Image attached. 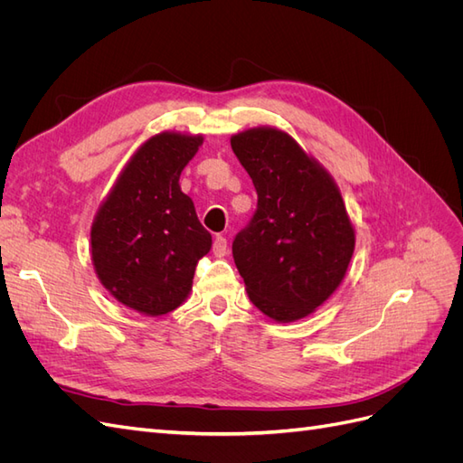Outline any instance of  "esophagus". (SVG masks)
<instances>
[{"label":"esophagus","mask_w":463,"mask_h":463,"mask_svg":"<svg viewBox=\"0 0 463 463\" xmlns=\"http://www.w3.org/2000/svg\"><path fill=\"white\" fill-rule=\"evenodd\" d=\"M213 253L216 257H223L228 253V240L223 235H216L214 237V243H213Z\"/></svg>","instance_id":"esophagus-1"}]
</instances>
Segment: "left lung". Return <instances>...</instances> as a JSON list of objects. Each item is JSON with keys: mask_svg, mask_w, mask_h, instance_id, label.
Masks as SVG:
<instances>
[{"mask_svg": "<svg viewBox=\"0 0 463 463\" xmlns=\"http://www.w3.org/2000/svg\"><path fill=\"white\" fill-rule=\"evenodd\" d=\"M232 150L257 189V210L232 253L247 293L274 320L313 313L340 286L355 247L338 187L278 129L232 137Z\"/></svg>", "mask_w": 463, "mask_h": 463, "instance_id": "1", "label": "left lung"}]
</instances>
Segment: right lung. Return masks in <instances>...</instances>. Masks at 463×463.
Wrapping results in <instances>:
<instances>
[{"label":"right lung","instance_id":"obj_1","mask_svg":"<svg viewBox=\"0 0 463 463\" xmlns=\"http://www.w3.org/2000/svg\"><path fill=\"white\" fill-rule=\"evenodd\" d=\"M203 137H152L125 165L92 223V262L104 288L123 305L150 317L184 303L194 269L213 237L179 175Z\"/></svg>","mask_w":463,"mask_h":463}]
</instances>
